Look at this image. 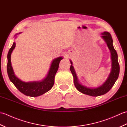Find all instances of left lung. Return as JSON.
Masks as SVG:
<instances>
[{"label":"left lung","mask_w":127,"mask_h":127,"mask_svg":"<svg viewBox=\"0 0 127 127\" xmlns=\"http://www.w3.org/2000/svg\"><path fill=\"white\" fill-rule=\"evenodd\" d=\"M101 37L106 42L109 50L111 53L112 59V70L110 72L108 79L105 81L103 85L100 87L95 88H89L80 85L79 81L77 79V76L73 66L72 65V62L70 61L71 65L70 70L74 77V83L77 90L85 94L93 96H98L106 94L111 90V88L114 85L120 73V65L118 62V56L116 51L115 50L113 46V40L112 36L109 32H105L102 33Z\"/></svg>","instance_id":"left-lung-1"}]
</instances>
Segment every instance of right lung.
<instances>
[{"instance_id":"obj_1","label":"right lung","mask_w":127,"mask_h":127,"mask_svg":"<svg viewBox=\"0 0 127 127\" xmlns=\"http://www.w3.org/2000/svg\"><path fill=\"white\" fill-rule=\"evenodd\" d=\"M15 46V42H13L7 54V71L11 81L21 93L29 96L35 97L41 95L50 91L54 85L55 75L59 68V62L63 58L60 57L54 59L47 76L44 80L41 81L25 82L15 76L11 63V54Z\"/></svg>"}]
</instances>
